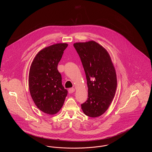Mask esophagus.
<instances>
[{
  "instance_id": "obj_1",
  "label": "esophagus",
  "mask_w": 152,
  "mask_h": 152,
  "mask_svg": "<svg viewBox=\"0 0 152 152\" xmlns=\"http://www.w3.org/2000/svg\"><path fill=\"white\" fill-rule=\"evenodd\" d=\"M75 88H70V89H69V90H68V92H69V94H72V93H73V92H75Z\"/></svg>"
}]
</instances>
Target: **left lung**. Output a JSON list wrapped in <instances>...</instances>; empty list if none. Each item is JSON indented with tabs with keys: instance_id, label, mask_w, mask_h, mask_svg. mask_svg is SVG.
Masks as SVG:
<instances>
[{
	"instance_id": "obj_1",
	"label": "left lung",
	"mask_w": 152,
	"mask_h": 152,
	"mask_svg": "<svg viewBox=\"0 0 152 152\" xmlns=\"http://www.w3.org/2000/svg\"><path fill=\"white\" fill-rule=\"evenodd\" d=\"M86 73L88 100L81 109L87 116H100L108 109L117 88L116 71L111 58L102 46L91 40L73 44Z\"/></svg>"
}]
</instances>
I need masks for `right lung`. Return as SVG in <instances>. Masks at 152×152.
Listing matches in <instances>:
<instances>
[{
    "instance_id": "1",
    "label": "right lung",
    "mask_w": 152,
    "mask_h": 152,
    "mask_svg": "<svg viewBox=\"0 0 152 152\" xmlns=\"http://www.w3.org/2000/svg\"><path fill=\"white\" fill-rule=\"evenodd\" d=\"M68 44L58 43L39 51L30 66L28 85L36 107L50 115L61 109L68 91L62 85L58 65Z\"/></svg>"
}]
</instances>
